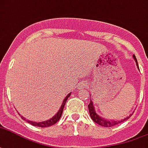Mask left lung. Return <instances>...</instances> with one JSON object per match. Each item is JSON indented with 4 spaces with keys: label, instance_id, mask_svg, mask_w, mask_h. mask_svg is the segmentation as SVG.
Instances as JSON below:
<instances>
[{
    "label": "left lung",
    "instance_id": "obj_1",
    "mask_svg": "<svg viewBox=\"0 0 148 148\" xmlns=\"http://www.w3.org/2000/svg\"><path fill=\"white\" fill-rule=\"evenodd\" d=\"M133 58H134V60H135L136 63V65L138 66V63H137V60H136V58L135 56H133ZM139 68V67H138ZM88 110H89V114H90L91 119L93 120L94 122H96L99 125H101V126L103 127H112L114 125H116L119 124V123H121L122 121H125L127 119H129L132 115V114H131L129 117H126L125 119H122L121 121H114V120H108V119H105L103 118H102L100 116H99L97 114H96V110H95V108H94L93 106V103L92 101L90 99V103H89V104L88 105Z\"/></svg>",
    "mask_w": 148,
    "mask_h": 148
}]
</instances>
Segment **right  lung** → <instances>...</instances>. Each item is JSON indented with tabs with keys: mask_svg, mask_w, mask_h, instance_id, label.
<instances>
[{
	"mask_svg": "<svg viewBox=\"0 0 148 148\" xmlns=\"http://www.w3.org/2000/svg\"><path fill=\"white\" fill-rule=\"evenodd\" d=\"M71 93H69L67 96H66L65 99H63V103H62V105H61V107H60L59 111H58L57 113L56 114V115L52 117V119H49V120H47V121H41V122H35V121H29V120H27V119H25V118H24V117H23V116H21V118L23 119L24 121H26L27 122H28V123H29V124H31L32 125H34V126L43 127V128H45V127H49V126H51V125H53L56 124V122H57V121L60 120V118H61L62 114H63V108H64V106H65L66 102V100H67V99H68L69 96H71ZM19 115H20V114H19Z\"/></svg>",
	"mask_w": 148,
	"mask_h": 148,
	"instance_id": "add662e5",
	"label": "right lung"
}]
</instances>
